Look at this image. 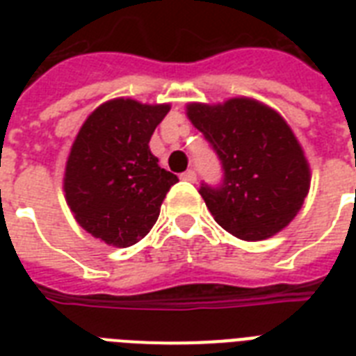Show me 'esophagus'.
Instances as JSON below:
<instances>
[{
    "label": "esophagus",
    "instance_id": "34e87169",
    "mask_svg": "<svg viewBox=\"0 0 356 356\" xmlns=\"http://www.w3.org/2000/svg\"><path fill=\"white\" fill-rule=\"evenodd\" d=\"M181 179H183V181H188V183H195V172L194 170H186V172L181 175Z\"/></svg>",
    "mask_w": 356,
    "mask_h": 356
}]
</instances>
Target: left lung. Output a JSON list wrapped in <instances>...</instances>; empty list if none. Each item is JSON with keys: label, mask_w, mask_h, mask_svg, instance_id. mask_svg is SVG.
Instances as JSON below:
<instances>
[{"label": "left lung", "mask_w": 356, "mask_h": 356, "mask_svg": "<svg viewBox=\"0 0 356 356\" xmlns=\"http://www.w3.org/2000/svg\"><path fill=\"white\" fill-rule=\"evenodd\" d=\"M186 116L222 161V186L200 190L218 225L245 242L281 233L310 188L309 161L286 120L253 97L188 103Z\"/></svg>", "instance_id": "obj_1"}]
</instances>
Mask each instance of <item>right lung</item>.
<instances>
[{"label":"right lung","mask_w":356,"mask_h":356,"mask_svg":"<svg viewBox=\"0 0 356 356\" xmlns=\"http://www.w3.org/2000/svg\"><path fill=\"white\" fill-rule=\"evenodd\" d=\"M170 111L131 97L102 103L81 125L64 170L75 222L102 242L129 248L149 233L177 175L159 166L151 134Z\"/></svg>","instance_id":"add662e5"}]
</instances>
